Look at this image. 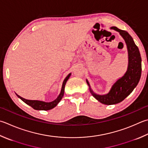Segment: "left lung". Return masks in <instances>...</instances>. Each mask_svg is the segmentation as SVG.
Here are the masks:
<instances>
[{
  "mask_svg": "<svg viewBox=\"0 0 148 148\" xmlns=\"http://www.w3.org/2000/svg\"><path fill=\"white\" fill-rule=\"evenodd\" d=\"M111 28L119 32L126 43L129 57L126 73L114 84L110 91L104 95L95 94L91 91L90 84L87 81L93 96L99 102L106 105L117 104L126 99L137 86L140 79L142 71L140 54L133 38L126 31L121 30L115 26L111 27Z\"/></svg>",
  "mask_w": 148,
  "mask_h": 148,
  "instance_id": "obj_1",
  "label": "left lung"
}]
</instances>
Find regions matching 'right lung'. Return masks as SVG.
I'll list each match as a JSON object with an SVG mask.
<instances>
[{
  "label": "right lung",
  "instance_id": "1",
  "mask_svg": "<svg viewBox=\"0 0 148 148\" xmlns=\"http://www.w3.org/2000/svg\"><path fill=\"white\" fill-rule=\"evenodd\" d=\"M71 73L69 74L68 76L66 77V79H64L62 84V90H61V92L59 95V96L58 97V98L57 99H55L53 100V102H42V101H40V100H27L25 99L22 97H20L18 95H16L18 97H19L22 100L26 103L27 105L30 106L31 107H32L33 109L37 110H51L53 108H55L56 106L58 104V103L59 102L61 99H62V97L64 96V88H65V85L66 83L67 82V80H68V79L70 77Z\"/></svg>",
  "mask_w": 148,
  "mask_h": 148
}]
</instances>
